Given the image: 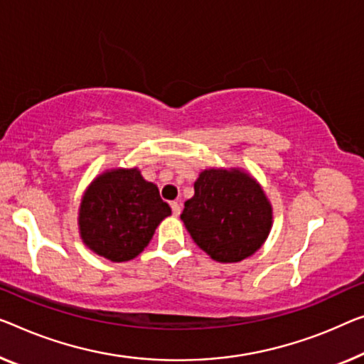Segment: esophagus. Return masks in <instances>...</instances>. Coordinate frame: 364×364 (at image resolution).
<instances>
[{
  "mask_svg": "<svg viewBox=\"0 0 364 364\" xmlns=\"http://www.w3.org/2000/svg\"><path fill=\"white\" fill-rule=\"evenodd\" d=\"M170 205H171L173 215H180V214H181V204L178 203V200H173V203H171Z\"/></svg>",
  "mask_w": 364,
  "mask_h": 364,
  "instance_id": "esophagus-1",
  "label": "esophagus"
}]
</instances>
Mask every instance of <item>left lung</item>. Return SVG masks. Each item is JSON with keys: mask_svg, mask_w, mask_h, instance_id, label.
<instances>
[{"mask_svg": "<svg viewBox=\"0 0 364 364\" xmlns=\"http://www.w3.org/2000/svg\"><path fill=\"white\" fill-rule=\"evenodd\" d=\"M181 220L199 248L220 263L250 257L267 240L271 205L245 173L205 170L184 203Z\"/></svg>", "mask_w": 364, "mask_h": 364, "instance_id": "8db88e82", "label": "left lung"}]
</instances>
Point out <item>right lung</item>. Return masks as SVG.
I'll return each instance as SVG.
<instances>
[{"label": "right lung", "instance_id": "obj_1", "mask_svg": "<svg viewBox=\"0 0 364 364\" xmlns=\"http://www.w3.org/2000/svg\"><path fill=\"white\" fill-rule=\"evenodd\" d=\"M170 214L159 188L134 168L96 178L81 200L78 220L86 245L119 263L137 257Z\"/></svg>", "mask_w": 364, "mask_h": 364}]
</instances>
